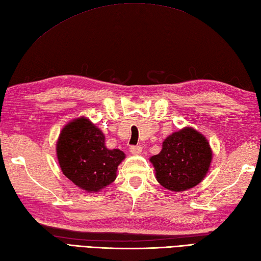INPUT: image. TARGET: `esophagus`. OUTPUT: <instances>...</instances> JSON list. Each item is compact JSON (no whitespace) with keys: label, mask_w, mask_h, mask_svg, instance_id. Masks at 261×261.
<instances>
[{"label":"esophagus","mask_w":261,"mask_h":261,"mask_svg":"<svg viewBox=\"0 0 261 261\" xmlns=\"http://www.w3.org/2000/svg\"><path fill=\"white\" fill-rule=\"evenodd\" d=\"M142 151V148L140 146H131L130 147V152L132 154H140Z\"/></svg>","instance_id":"obj_1"}]
</instances>
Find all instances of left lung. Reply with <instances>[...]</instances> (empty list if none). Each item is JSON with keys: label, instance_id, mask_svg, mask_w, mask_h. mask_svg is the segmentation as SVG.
I'll list each match as a JSON object with an SVG mask.
<instances>
[{"label": "left lung", "instance_id": "obj_1", "mask_svg": "<svg viewBox=\"0 0 261 261\" xmlns=\"http://www.w3.org/2000/svg\"><path fill=\"white\" fill-rule=\"evenodd\" d=\"M212 159V148L205 136L185 126L166 138L162 151L149 160L160 185L171 192H184L205 178Z\"/></svg>", "mask_w": 261, "mask_h": 261}]
</instances>
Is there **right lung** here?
<instances>
[{"label":"right lung","instance_id":"right-lung-1","mask_svg":"<svg viewBox=\"0 0 261 261\" xmlns=\"http://www.w3.org/2000/svg\"><path fill=\"white\" fill-rule=\"evenodd\" d=\"M56 153L63 174L88 193H97L113 182L125 158L120 149L107 148L102 130L86 116L75 118L63 127Z\"/></svg>","mask_w":261,"mask_h":261}]
</instances>
